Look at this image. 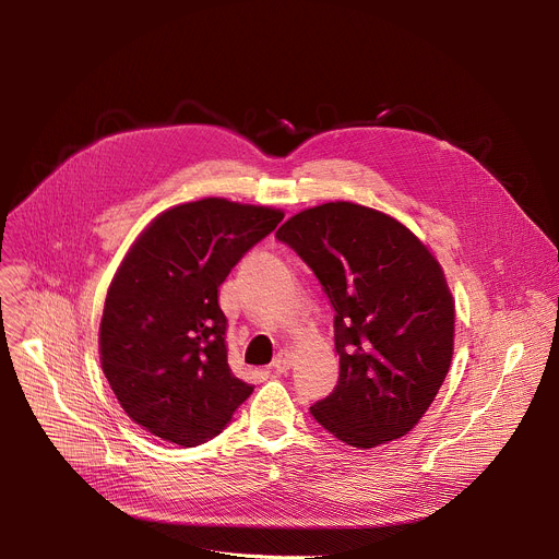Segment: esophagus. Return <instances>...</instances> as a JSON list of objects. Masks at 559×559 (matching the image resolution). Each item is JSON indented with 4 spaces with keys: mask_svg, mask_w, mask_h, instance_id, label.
Segmentation results:
<instances>
[{
    "mask_svg": "<svg viewBox=\"0 0 559 559\" xmlns=\"http://www.w3.org/2000/svg\"><path fill=\"white\" fill-rule=\"evenodd\" d=\"M289 367H292V354H289L287 349H281V352L274 356V360H272V369H274L276 373H287Z\"/></svg>",
    "mask_w": 559,
    "mask_h": 559,
    "instance_id": "34e87169",
    "label": "esophagus"
}]
</instances>
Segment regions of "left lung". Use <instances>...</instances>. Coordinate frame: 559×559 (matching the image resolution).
Returning <instances> with one entry per match:
<instances>
[{
	"instance_id": "8db88e82",
	"label": "left lung",
	"mask_w": 559,
	"mask_h": 559,
	"mask_svg": "<svg viewBox=\"0 0 559 559\" xmlns=\"http://www.w3.org/2000/svg\"><path fill=\"white\" fill-rule=\"evenodd\" d=\"M276 238L307 263L336 311L341 376L309 407L316 423L358 449L412 431L453 356L455 307L438 261L403 223L347 201L298 212Z\"/></svg>"
}]
</instances>
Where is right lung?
<instances>
[{
    "mask_svg": "<svg viewBox=\"0 0 559 559\" xmlns=\"http://www.w3.org/2000/svg\"><path fill=\"white\" fill-rule=\"evenodd\" d=\"M281 221V210L201 199L158 214L126 254L104 305L102 367L152 436L203 444L254 391L227 365L218 287Z\"/></svg>",
    "mask_w": 559,
    "mask_h": 559,
    "instance_id": "right-lung-1",
    "label": "right lung"
}]
</instances>
